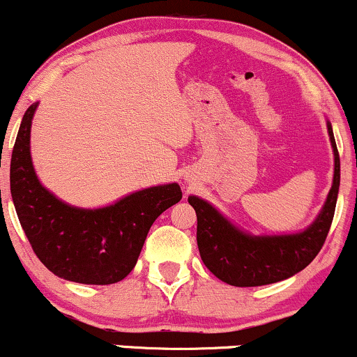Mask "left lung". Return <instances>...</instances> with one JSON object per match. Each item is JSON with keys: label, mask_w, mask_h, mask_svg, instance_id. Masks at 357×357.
<instances>
[{"label": "left lung", "mask_w": 357, "mask_h": 357, "mask_svg": "<svg viewBox=\"0 0 357 357\" xmlns=\"http://www.w3.org/2000/svg\"><path fill=\"white\" fill-rule=\"evenodd\" d=\"M326 126L335 155L333 184L317 219L303 231L252 236L237 227L211 202L197 196L188 197L197 215V247L201 259L219 280L232 287L270 285L301 272L321 250L335 215L341 178L333 126L329 121Z\"/></svg>", "instance_id": "left-lung-1"}]
</instances>
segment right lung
Here are the masks:
<instances>
[{
    "mask_svg": "<svg viewBox=\"0 0 357 357\" xmlns=\"http://www.w3.org/2000/svg\"><path fill=\"white\" fill-rule=\"evenodd\" d=\"M39 102L26 110L11 155V196L34 254L57 277L110 285L132 272L158 215L181 201L178 183L158 184L96 209L75 207L40 184L31 158V125Z\"/></svg>",
    "mask_w": 357,
    "mask_h": 357,
    "instance_id": "obj_1",
    "label": "right lung"
}]
</instances>
